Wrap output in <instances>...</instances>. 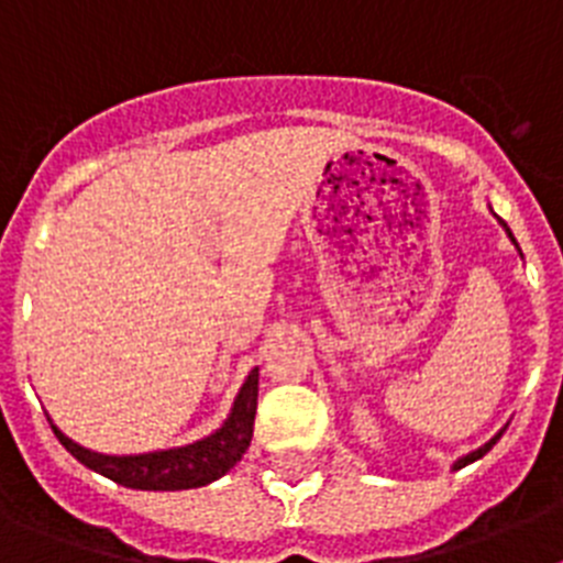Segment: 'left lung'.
Wrapping results in <instances>:
<instances>
[{
  "mask_svg": "<svg viewBox=\"0 0 563 563\" xmlns=\"http://www.w3.org/2000/svg\"><path fill=\"white\" fill-rule=\"evenodd\" d=\"M496 220H499V217H496ZM499 225L505 228V231H507V236H510V242H514V245H516V239H514V233H510V228H507V222H505V220H499ZM516 247H519V245H516ZM519 253H521V251H519ZM501 431H505V429H501ZM501 431H499V434H496V437H490V440H487L485 445H482V449H476V451H471V454L460 456V460L454 462V471H460V467H465V465H471V462L482 460V456H485L487 451L494 449V445H496V440H499V437H501Z\"/></svg>",
  "mask_w": 563,
  "mask_h": 563,
  "instance_id": "1",
  "label": "left lung"
}]
</instances>
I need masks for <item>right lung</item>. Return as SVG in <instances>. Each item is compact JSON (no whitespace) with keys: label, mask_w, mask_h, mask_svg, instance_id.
Here are the masks:
<instances>
[{"label":"right lung","mask_w":563,"mask_h":563,"mask_svg":"<svg viewBox=\"0 0 563 563\" xmlns=\"http://www.w3.org/2000/svg\"><path fill=\"white\" fill-rule=\"evenodd\" d=\"M256 397L258 369H253L247 380L242 383V389H239L231 415L222 422V429H217L206 440L183 445V449L152 451V454H96V451L81 449L78 442L64 437L56 426H53V431H56L64 449L76 456L81 465L107 476V479L118 482V485L134 487V490H188V487H202L208 482L220 479L242 460L253 437Z\"/></svg>","instance_id":"obj_1"}]
</instances>
